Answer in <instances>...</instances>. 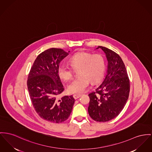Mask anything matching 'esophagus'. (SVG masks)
<instances>
[{"mask_svg":"<svg viewBox=\"0 0 152 152\" xmlns=\"http://www.w3.org/2000/svg\"><path fill=\"white\" fill-rule=\"evenodd\" d=\"M81 94H74L73 95V97L74 98V99H78V98H80L81 97Z\"/></svg>","mask_w":152,"mask_h":152,"instance_id":"esophagus-1","label":"esophagus"}]
</instances>
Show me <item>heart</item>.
<instances>
[{
  "instance_id": "obj_1",
  "label": "heart",
  "mask_w": 152,
  "mask_h": 152,
  "mask_svg": "<svg viewBox=\"0 0 152 152\" xmlns=\"http://www.w3.org/2000/svg\"><path fill=\"white\" fill-rule=\"evenodd\" d=\"M69 61L72 68L62 63L58 67V73L61 79L68 81L72 78L74 70H79V77L74 80L67 86V91L70 93L80 94L83 92L90 82L93 84L97 83L104 76L106 62L101 54L80 52L74 54Z\"/></svg>"
}]
</instances>
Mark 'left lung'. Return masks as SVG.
Listing matches in <instances>:
<instances>
[{
	"label": "left lung",
	"mask_w": 152,
	"mask_h": 152,
	"mask_svg": "<svg viewBox=\"0 0 152 152\" xmlns=\"http://www.w3.org/2000/svg\"><path fill=\"white\" fill-rule=\"evenodd\" d=\"M106 55L107 74L96 91L89 94L88 112L94 121L105 122L115 118L129 99L130 80L121 56L106 47L99 46Z\"/></svg>",
	"instance_id": "1"
}]
</instances>
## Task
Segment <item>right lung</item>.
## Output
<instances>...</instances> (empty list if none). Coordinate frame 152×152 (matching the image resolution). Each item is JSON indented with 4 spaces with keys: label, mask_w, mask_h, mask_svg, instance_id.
<instances>
[{
    "label": "right lung",
    "mask_w": 152,
    "mask_h": 152,
    "mask_svg": "<svg viewBox=\"0 0 152 152\" xmlns=\"http://www.w3.org/2000/svg\"><path fill=\"white\" fill-rule=\"evenodd\" d=\"M69 52L55 48L41 52L28 75L27 86L31 103L38 115L47 121L63 122L69 118L75 102L72 96L59 97L64 88L58 69Z\"/></svg>",
    "instance_id": "right-lung-1"
}]
</instances>
